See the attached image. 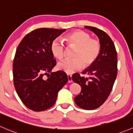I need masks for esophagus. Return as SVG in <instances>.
<instances>
[{
  "label": "esophagus",
  "instance_id": "obj_1",
  "mask_svg": "<svg viewBox=\"0 0 133 133\" xmlns=\"http://www.w3.org/2000/svg\"><path fill=\"white\" fill-rule=\"evenodd\" d=\"M67 77H68V82H72V78H71V75L69 74L67 75Z\"/></svg>",
  "mask_w": 133,
  "mask_h": 133
}]
</instances>
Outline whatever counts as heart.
Wrapping results in <instances>:
<instances>
[{"mask_svg":"<svg viewBox=\"0 0 133 133\" xmlns=\"http://www.w3.org/2000/svg\"><path fill=\"white\" fill-rule=\"evenodd\" d=\"M64 41L69 47H75L72 59H65L58 64L59 70L66 73H72L84 66L88 67L97 58L101 51V43L96 38L82 30H76L66 34ZM51 52L58 60H62L65 55V45L56 39L51 45Z\"/></svg>","mask_w":133,"mask_h":133,"instance_id":"obj_1","label":"heart"}]
</instances>
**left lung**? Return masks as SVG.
Wrapping results in <instances>:
<instances>
[{"label": "left lung", "instance_id": "left-lung-1", "mask_svg": "<svg viewBox=\"0 0 133 133\" xmlns=\"http://www.w3.org/2000/svg\"><path fill=\"white\" fill-rule=\"evenodd\" d=\"M85 28L97 36L101 51L90 68L82 72L87 77L74 73L71 78L81 86V93L75 97L76 105L83 109L93 110L105 103L112 90L118 72V57L114 42L106 32L90 26Z\"/></svg>", "mask_w": 133, "mask_h": 133}]
</instances>
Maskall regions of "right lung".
I'll return each mask as SVG.
<instances>
[{
  "mask_svg": "<svg viewBox=\"0 0 133 133\" xmlns=\"http://www.w3.org/2000/svg\"><path fill=\"white\" fill-rule=\"evenodd\" d=\"M65 30L37 28L27 34L17 48L13 62L14 87L23 104L33 111L53 106L59 90L68 82L62 71L49 74L56 64L51 43Z\"/></svg>",
  "mask_w": 133,
  "mask_h": 133,
  "instance_id": "1",
  "label": "right lung"
}]
</instances>
